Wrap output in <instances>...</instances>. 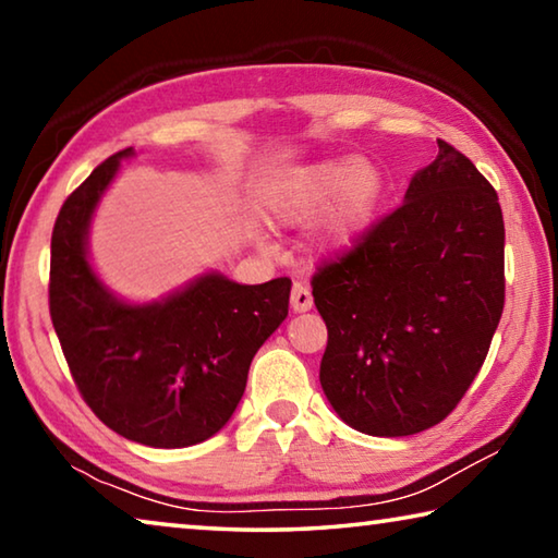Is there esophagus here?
<instances>
[{"label":"esophagus","instance_id":"1","mask_svg":"<svg viewBox=\"0 0 558 558\" xmlns=\"http://www.w3.org/2000/svg\"><path fill=\"white\" fill-rule=\"evenodd\" d=\"M290 307L295 310V313H307V310H313V292H310L307 286H302V282L292 286Z\"/></svg>","mask_w":558,"mask_h":558}]
</instances>
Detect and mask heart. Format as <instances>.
I'll list each match as a JSON object with an SVG mask.
<instances>
[{
    "instance_id": "heart-1",
    "label": "heart",
    "mask_w": 558,
    "mask_h": 558,
    "mask_svg": "<svg viewBox=\"0 0 558 558\" xmlns=\"http://www.w3.org/2000/svg\"><path fill=\"white\" fill-rule=\"evenodd\" d=\"M384 194L379 167L356 157H335L288 169L270 186L266 206L282 226L310 223L327 210L315 231V251L339 258L372 231Z\"/></svg>"
}]
</instances>
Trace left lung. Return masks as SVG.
I'll use <instances>...</instances> for the list:
<instances>
[{
    "mask_svg": "<svg viewBox=\"0 0 558 558\" xmlns=\"http://www.w3.org/2000/svg\"><path fill=\"white\" fill-rule=\"evenodd\" d=\"M327 325L319 384L339 418L403 438L456 409L505 307V221L456 147L418 169L403 204L313 278Z\"/></svg>",
    "mask_w": 558,
    "mask_h": 558,
    "instance_id": "8db88e82",
    "label": "left lung"
}]
</instances>
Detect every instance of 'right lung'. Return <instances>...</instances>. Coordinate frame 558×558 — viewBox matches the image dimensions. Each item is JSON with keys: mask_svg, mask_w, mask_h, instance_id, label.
I'll return each mask as SVG.
<instances>
[{"mask_svg": "<svg viewBox=\"0 0 558 558\" xmlns=\"http://www.w3.org/2000/svg\"><path fill=\"white\" fill-rule=\"evenodd\" d=\"M135 149L108 157L63 202L51 235V323L73 381L122 438L186 448L219 433L239 405L253 356L288 317L290 278L241 286L219 270L153 302L112 292L88 235L102 194Z\"/></svg>", "mask_w": 558, "mask_h": 558, "instance_id": "1", "label": "right lung"}]
</instances>
